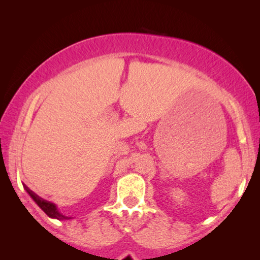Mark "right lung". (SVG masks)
Wrapping results in <instances>:
<instances>
[{"label":"right lung","mask_w":260,"mask_h":260,"mask_svg":"<svg viewBox=\"0 0 260 260\" xmlns=\"http://www.w3.org/2000/svg\"><path fill=\"white\" fill-rule=\"evenodd\" d=\"M23 187H24V189L27 190V193L30 195L31 199H33V200L37 202V205L39 206V207H40L42 211H44L46 214L49 216V218H55V219H59V220H69V219H71L70 216L62 215L61 213H60L58 209H56L54 204H52V202L46 201V200H44V199H41L40 197H39V195L35 194L33 190H30L29 188L26 186V184H23Z\"/></svg>","instance_id":"right-lung-1"}]
</instances>
